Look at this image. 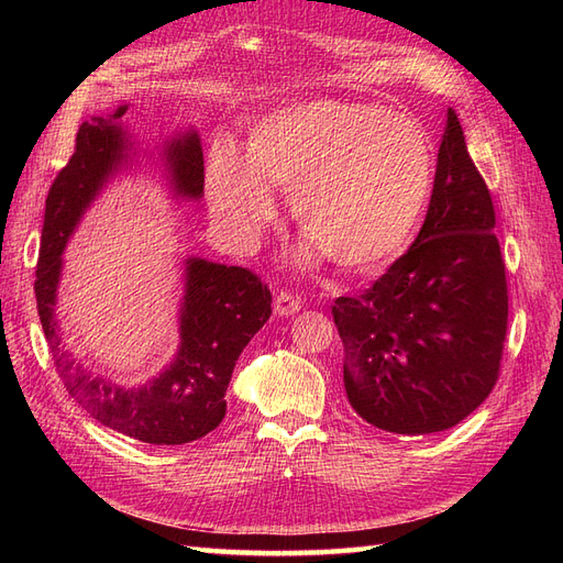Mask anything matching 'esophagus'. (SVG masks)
<instances>
[{"label": "esophagus", "instance_id": "1", "mask_svg": "<svg viewBox=\"0 0 563 563\" xmlns=\"http://www.w3.org/2000/svg\"><path fill=\"white\" fill-rule=\"evenodd\" d=\"M300 305H302V300L298 296H294L291 291H282L275 298V312L282 317H291L300 310Z\"/></svg>", "mask_w": 563, "mask_h": 563}]
</instances>
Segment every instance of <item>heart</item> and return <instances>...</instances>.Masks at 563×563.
I'll use <instances>...</instances> for the list:
<instances>
[{"label": "heart", "instance_id": "heart-1", "mask_svg": "<svg viewBox=\"0 0 563 563\" xmlns=\"http://www.w3.org/2000/svg\"><path fill=\"white\" fill-rule=\"evenodd\" d=\"M213 213L253 236L275 211L269 187L314 249L343 267L376 265L413 232L432 187V145L418 119L378 106L312 100L267 114L246 159L218 141L207 166Z\"/></svg>", "mask_w": 563, "mask_h": 563}]
</instances>
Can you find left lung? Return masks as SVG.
Masks as SVG:
<instances>
[{
    "label": "left lung",
    "mask_w": 563,
    "mask_h": 563,
    "mask_svg": "<svg viewBox=\"0 0 563 563\" xmlns=\"http://www.w3.org/2000/svg\"><path fill=\"white\" fill-rule=\"evenodd\" d=\"M490 192L449 108L432 199L401 258L360 296H340L352 408L395 434L444 432L498 380L507 335V279Z\"/></svg>",
    "instance_id": "obj_1"
}]
</instances>
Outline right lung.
Instances as JSON below:
<instances>
[{
    "label": "right lung",
    "instance_id": "obj_1",
    "mask_svg": "<svg viewBox=\"0 0 563 563\" xmlns=\"http://www.w3.org/2000/svg\"><path fill=\"white\" fill-rule=\"evenodd\" d=\"M114 114L93 117L77 131L75 152L51 185L37 261V312L56 371L84 411L106 428L157 446L190 444L213 432L225 418V391L249 340L272 314L267 284L246 267L187 258L180 308V350L159 378L143 387H119L91 376L60 345L56 321L58 282L67 240L79 218L103 190L108 178L129 159V135ZM178 197L203 195V155L195 131L178 135L164 150Z\"/></svg>",
    "mask_w": 563,
    "mask_h": 563
}]
</instances>
